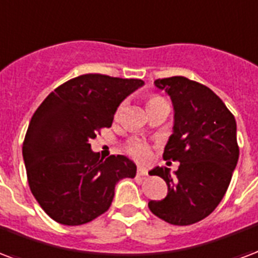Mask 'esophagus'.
Returning a JSON list of instances; mask_svg holds the SVG:
<instances>
[{
	"label": "esophagus",
	"mask_w": 258,
	"mask_h": 258,
	"mask_svg": "<svg viewBox=\"0 0 258 258\" xmlns=\"http://www.w3.org/2000/svg\"><path fill=\"white\" fill-rule=\"evenodd\" d=\"M137 175H138V176H148V171H146L145 168L139 167L138 171H137Z\"/></svg>",
	"instance_id": "1"
}]
</instances>
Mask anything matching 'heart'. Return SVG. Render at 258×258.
I'll list each match as a JSON object with an SVG mask.
<instances>
[{
    "label": "heart",
    "mask_w": 258,
    "mask_h": 258,
    "mask_svg": "<svg viewBox=\"0 0 258 258\" xmlns=\"http://www.w3.org/2000/svg\"><path fill=\"white\" fill-rule=\"evenodd\" d=\"M160 97H152L149 101H153V100H157ZM128 153L135 157L137 160L139 161H146L150 158V148H149L148 144H145V142H141V141H134V142H131L128 145Z\"/></svg>",
    "instance_id": "obj_1"
}]
</instances>
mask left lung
<instances>
[{"label":"left lung","mask_w":258,"mask_h":258,"mask_svg":"<svg viewBox=\"0 0 258 258\" xmlns=\"http://www.w3.org/2000/svg\"><path fill=\"white\" fill-rule=\"evenodd\" d=\"M154 85L171 97L175 112L163 157L180 165L175 175L167 167L152 171L165 180L168 194L149 201V209L169 224L190 226L209 216L230 186L239 157L235 117L209 87L184 76Z\"/></svg>","instance_id":"1"}]
</instances>
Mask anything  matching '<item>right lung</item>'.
Segmentation results:
<instances>
[{
    "mask_svg": "<svg viewBox=\"0 0 258 258\" xmlns=\"http://www.w3.org/2000/svg\"><path fill=\"white\" fill-rule=\"evenodd\" d=\"M144 86L141 79L86 74L58 86L32 114L23 158L32 196L60 224L81 226L108 211L114 186L134 177L137 165L125 156L106 160L90 141L110 127L121 101Z\"/></svg>",
    "mask_w": 258,
    "mask_h": 258,
    "instance_id": "add662e5",
    "label": "right lung"
}]
</instances>
